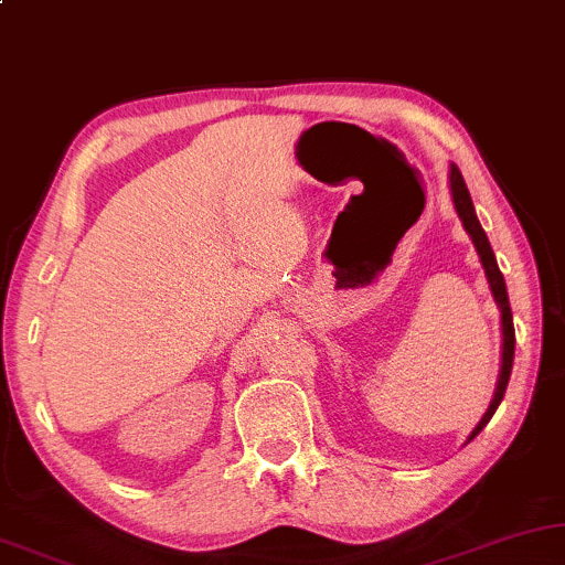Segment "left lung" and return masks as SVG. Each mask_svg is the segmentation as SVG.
<instances>
[{
	"label": "left lung",
	"mask_w": 565,
	"mask_h": 565,
	"mask_svg": "<svg viewBox=\"0 0 565 565\" xmlns=\"http://www.w3.org/2000/svg\"><path fill=\"white\" fill-rule=\"evenodd\" d=\"M449 183H452V199H455L457 214H460L465 230H468V235L472 237V243H476V250L480 255V263H483V268H486L488 284H491V291H493L495 302H499V307H501L503 353H501L499 387H495L491 408L486 411V416L480 418V424L476 426V431L470 434V439H476V436L483 431V426L488 424V420H491L495 408H499V405H501L503 393H507V385H509V377H511V364H514V341H516V338H514V320H511L507 281H503V274L499 270V263H495V255L491 250V243H488L486 232H483V227H480V222H478V216H476V209H472V199H470V193H468V185H465L462 172L457 170V164H452V170H449Z\"/></svg>",
	"instance_id": "obj_1"
}]
</instances>
